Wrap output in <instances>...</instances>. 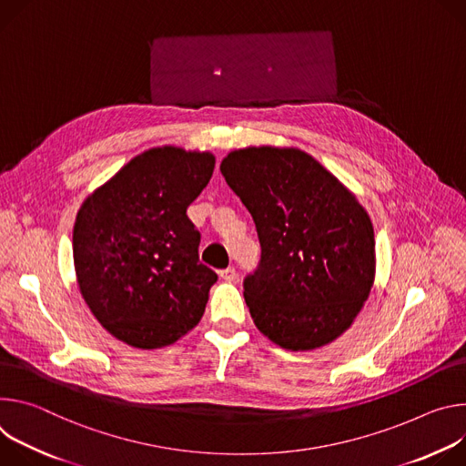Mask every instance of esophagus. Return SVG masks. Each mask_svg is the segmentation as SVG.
<instances>
[{
    "instance_id": "obj_1",
    "label": "esophagus",
    "mask_w": 466,
    "mask_h": 466,
    "mask_svg": "<svg viewBox=\"0 0 466 466\" xmlns=\"http://www.w3.org/2000/svg\"><path fill=\"white\" fill-rule=\"evenodd\" d=\"M220 278L224 279V281H235L237 279V272H235V268H226V270H220Z\"/></svg>"
}]
</instances>
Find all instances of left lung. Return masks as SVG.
I'll return each mask as SVG.
<instances>
[{
	"mask_svg": "<svg viewBox=\"0 0 466 466\" xmlns=\"http://www.w3.org/2000/svg\"><path fill=\"white\" fill-rule=\"evenodd\" d=\"M249 211L261 263L244 279L249 315L274 344L305 351L333 342L355 320L376 278L369 213L311 155L249 146L220 165Z\"/></svg>",
	"mask_w": 466,
	"mask_h": 466,
	"instance_id": "8db88e82",
	"label": "left lung"
}]
</instances>
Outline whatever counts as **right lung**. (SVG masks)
<instances>
[{
  "label": "right lung",
  "mask_w": 466,
  "mask_h": 466,
  "mask_svg": "<svg viewBox=\"0 0 466 466\" xmlns=\"http://www.w3.org/2000/svg\"><path fill=\"white\" fill-rule=\"evenodd\" d=\"M213 170L209 151L151 147L83 201L74 224L77 285L118 340L163 348L201 320L217 274L199 263L187 207Z\"/></svg>",
  "instance_id": "right-lung-1"
}]
</instances>
